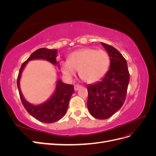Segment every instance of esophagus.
Returning a JSON list of instances; mask_svg holds the SVG:
<instances>
[{"instance_id": "1", "label": "esophagus", "mask_w": 156, "mask_h": 156, "mask_svg": "<svg viewBox=\"0 0 156 156\" xmlns=\"http://www.w3.org/2000/svg\"><path fill=\"white\" fill-rule=\"evenodd\" d=\"M81 87V86H80L79 84H75V86H74V90L75 91H77Z\"/></svg>"}]
</instances>
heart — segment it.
I'll use <instances>...</instances> for the list:
<instances>
[{"label":"heart","instance_id":"1","mask_svg":"<svg viewBox=\"0 0 156 156\" xmlns=\"http://www.w3.org/2000/svg\"><path fill=\"white\" fill-rule=\"evenodd\" d=\"M109 65V56L105 51L84 48L73 52L68 60L62 61L61 69L68 78L75 76L79 70V76L84 81L94 83L104 76Z\"/></svg>","mask_w":156,"mask_h":156}]
</instances>
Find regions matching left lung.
I'll return each mask as SVG.
<instances>
[{
  "instance_id": "obj_1",
  "label": "left lung",
  "mask_w": 156,
  "mask_h": 156,
  "mask_svg": "<svg viewBox=\"0 0 156 156\" xmlns=\"http://www.w3.org/2000/svg\"><path fill=\"white\" fill-rule=\"evenodd\" d=\"M109 55L110 69L100 81L87 86V107L91 115L105 120L119 111L126 100L129 81L126 60L114 47L102 43Z\"/></svg>"
}]
</instances>
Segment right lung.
<instances>
[{"instance_id":"1","label":"right lung","mask_w":156,"mask_h":156,"mask_svg":"<svg viewBox=\"0 0 156 156\" xmlns=\"http://www.w3.org/2000/svg\"><path fill=\"white\" fill-rule=\"evenodd\" d=\"M56 49L40 48L35 51L21 65L17 79L18 90L23 106L32 116L44 123H53L60 120L66 115L70 98L74 91L73 85L65 84L58 79L56 83L55 91L49 100L42 104L34 105L27 101L23 96L20 90V81L23 70L29 60L44 59L56 65L58 64L56 62Z\"/></svg>"}]
</instances>
